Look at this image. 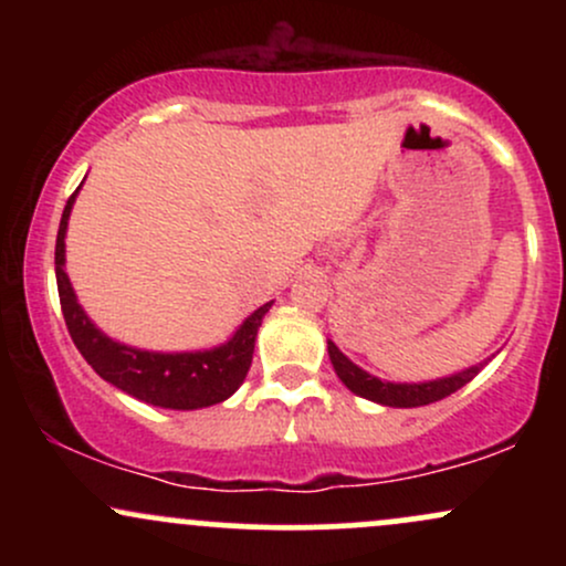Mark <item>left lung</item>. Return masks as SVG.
I'll list each match as a JSON object with an SVG mask.
<instances>
[{
    "mask_svg": "<svg viewBox=\"0 0 566 566\" xmlns=\"http://www.w3.org/2000/svg\"><path fill=\"white\" fill-rule=\"evenodd\" d=\"M327 354L329 361H333L337 378L343 380V386L348 391H354L361 399L375 401V405L382 407H423V405H433V401L444 399L463 388L465 382H471L479 375L486 361H479V365L460 369V373L447 375V378H437V380H423V382H391V380H380L378 375H369L367 369H361L359 365L348 359L340 348L335 346L333 340H327Z\"/></svg>",
    "mask_w": 566,
    "mask_h": 566,
    "instance_id": "8db88e82",
    "label": "left lung"
}]
</instances>
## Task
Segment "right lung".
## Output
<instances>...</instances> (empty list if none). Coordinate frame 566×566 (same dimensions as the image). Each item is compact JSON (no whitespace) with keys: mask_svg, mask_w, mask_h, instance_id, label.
<instances>
[{"mask_svg":"<svg viewBox=\"0 0 566 566\" xmlns=\"http://www.w3.org/2000/svg\"><path fill=\"white\" fill-rule=\"evenodd\" d=\"M80 188H76L66 201L61 229H57L55 279L57 295H61L63 319H66L71 340L80 348L84 361H87L103 380L119 388V391L161 409L212 407L229 399L231 394H237V388L242 386L247 378V369L252 365L258 327H261L263 316L269 314L274 301L263 303L261 308L252 311V314L233 329L229 340L212 348L146 350L114 340V337H108L93 319H90L87 311H84L80 301H76V292L71 287V279L66 274V231Z\"/></svg>","mask_w":566,"mask_h":566,"instance_id":"1","label":"right lung"}]
</instances>
